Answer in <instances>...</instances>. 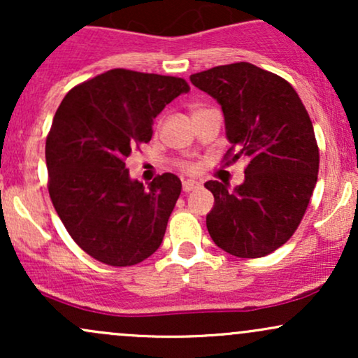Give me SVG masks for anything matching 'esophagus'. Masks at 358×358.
Here are the masks:
<instances>
[{"mask_svg": "<svg viewBox=\"0 0 358 358\" xmlns=\"http://www.w3.org/2000/svg\"><path fill=\"white\" fill-rule=\"evenodd\" d=\"M182 188H183L185 193H190L193 190H199L200 183L195 182V180H185L183 185H182Z\"/></svg>", "mask_w": 358, "mask_h": 358, "instance_id": "obj_1", "label": "esophagus"}]
</instances>
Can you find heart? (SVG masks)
<instances>
[{"mask_svg": "<svg viewBox=\"0 0 358 358\" xmlns=\"http://www.w3.org/2000/svg\"><path fill=\"white\" fill-rule=\"evenodd\" d=\"M185 168H187V170H188V168H190V166H185Z\"/></svg>", "mask_w": 358, "mask_h": 358, "instance_id": "b5f03b06", "label": "heart"}]
</instances>
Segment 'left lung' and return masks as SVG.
<instances>
[{
	"mask_svg": "<svg viewBox=\"0 0 358 358\" xmlns=\"http://www.w3.org/2000/svg\"><path fill=\"white\" fill-rule=\"evenodd\" d=\"M190 80L222 106L232 145L225 158H249L244 183L234 190L215 180L205 183L215 199L208 234L232 256H268L298 229L318 178L308 110L289 82L248 62L193 73Z\"/></svg>",
	"mask_w": 358,
	"mask_h": 358,
	"instance_id": "8db88e82",
	"label": "left lung"
}]
</instances>
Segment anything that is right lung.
I'll return each mask as SVG.
<instances>
[{"instance_id": "1", "label": "right lung", "mask_w": 358, "mask_h": 358, "mask_svg": "<svg viewBox=\"0 0 358 358\" xmlns=\"http://www.w3.org/2000/svg\"><path fill=\"white\" fill-rule=\"evenodd\" d=\"M190 85L180 77L113 69L69 90L45 145L48 193L82 250L134 266L162 245L182 192L173 173L143 187L126 159L153 136L155 117Z\"/></svg>"}]
</instances>
